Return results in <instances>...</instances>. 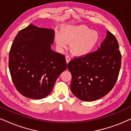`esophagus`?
Instances as JSON below:
<instances>
[{
    "instance_id": "esophagus-1",
    "label": "esophagus",
    "mask_w": 131,
    "mask_h": 131,
    "mask_svg": "<svg viewBox=\"0 0 131 131\" xmlns=\"http://www.w3.org/2000/svg\"><path fill=\"white\" fill-rule=\"evenodd\" d=\"M70 60H71L70 57L69 55H67V56L66 57V62H67V64L69 63Z\"/></svg>"
}]
</instances>
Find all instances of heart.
<instances>
[{
  "mask_svg": "<svg viewBox=\"0 0 131 131\" xmlns=\"http://www.w3.org/2000/svg\"><path fill=\"white\" fill-rule=\"evenodd\" d=\"M100 35L85 25L67 26L62 32L56 31L55 40L57 46L65 49L70 45V51L76 57H85L90 54L98 45Z\"/></svg>",
  "mask_w": 131,
  "mask_h": 131,
  "instance_id": "b5f03b06",
  "label": "heart"
}]
</instances>
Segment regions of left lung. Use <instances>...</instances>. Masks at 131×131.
I'll list each match as a JSON object with an SVG mask.
<instances>
[{
  "label": "left lung",
  "mask_w": 131,
  "mask_h": 131,
  "mask_svg": "<svg viewBox=\"0 0 131 131\" xmlns=\"http://www.w3.org/2000/svg\"><path fill=\"white\" fill-rule=\"evenodd\" d=\"M121 66L117 40L107 30L106 37L98 51L74 58L68 64L72 76L71 92L82 101H92L103 97L115 85Z\"/></svg>",
  "instance_id": "8db88e82"
}]
</instances>
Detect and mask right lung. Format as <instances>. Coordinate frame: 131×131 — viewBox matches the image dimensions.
<instances>
[{"label": "right lung", "mask_w": 131, "mask_h": 131, "mask_svg": "<svg viewBox=\"0 0 131 131\" xmlns=\"http://www.w3.org/2000/svg\"><path fill=\"white\" fill-rule=\"evenodd\" d=\"M55 31L30 24L19 31L9 52V69L17 91L26 97L42 99L67 69L64 55L51 49Z\"/></svg>", "instance_id": "1"}]
</instances>
